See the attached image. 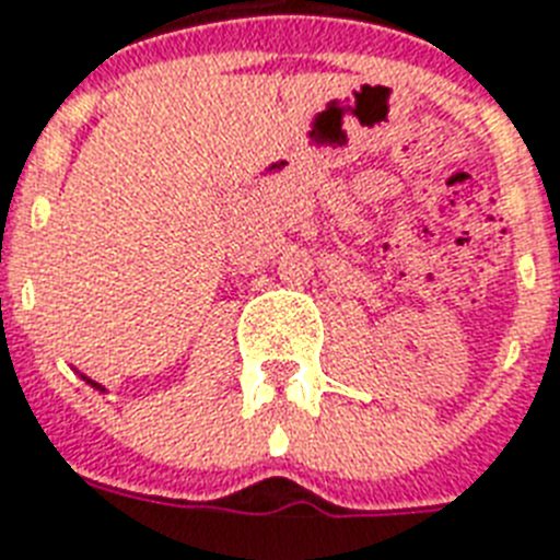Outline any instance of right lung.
Here are the masks:
<instances>
[{"label": "right lung", "instance_id": "add662e5", "mask_svg": "<svg viewBox=\"0 0 560 560\" xmlns=\"http://www.w3.org/2000/svg\"><path fill=\"white\" fill-rule=\"evenodd\" d=\"M90 383H92V381H90ZM95 386H98V383H95Z\"/></svg>", "mask_w": 560, "mask_h": 560}]
</instances>
